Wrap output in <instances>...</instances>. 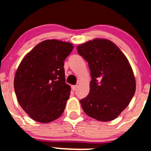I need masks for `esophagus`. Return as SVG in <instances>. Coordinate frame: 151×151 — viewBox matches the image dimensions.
<instances>
[{
  "mask_svg": "<svg viewBox=\"0 0 151 151\" xmlns=\"http://www.w3.org/2000/svg\"><path fill=\"white\" fill-rule=\"evenodd\" d=\"M77 85H72V86H71V89L73 90V91H76V90L77 89Z\"/></svg>",
  "mask_w": 151,
  "mask_h": 151,
  "instance_id": "1",
  "label": "esophagus"
}]
</instances>
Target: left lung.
Wrapping results in <instances>:
<instances>
[{"mask_svg":"<svg viewBox=\"0 0 151 151\" xmlns=\"http://www.w3.org/2000/svg\"><path fill=\"white\" fill-rule=\"evenodd\" d=\"M77 49L88 62L92 79L89 94L80 100L83 111L97 121L115 119L130 103L136 90L129 60L108 39H94Z\"/></svg>","mask_w":151,"mask_h":151,"instance_id":"obj_1","label":"left lung"}]
</instances>
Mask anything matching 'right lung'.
Returning a JSON list of instances; mask_svg holds the SVG:
<instances>
[{"mask_svg":"<svg viewBox=\"0 0 151 151\" xmlns=\"http://www.w3.org/2000/svg\"><path fill=\"white\" fill-rule=\"evenodd\" d=\"M74 47L48 39L24 57L17 69L14 87L21 107L34 121L47 123L63 114L71 87L65 82L64 60Z\"/></svg>","mask_w":151,"mask_h":151,"instance_id":"add662e5","label":"right lung"}]
</instances>
